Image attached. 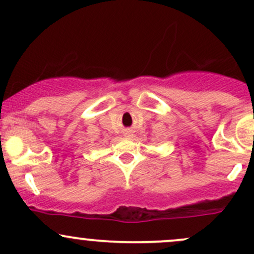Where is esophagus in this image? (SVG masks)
Instances as JSON below:
<instances>
[{"mask_svg": "<svg viewBox=\"0 0 254 254\" xmlns=\"http://www.w3.org/2000/svg\"><path fill=\"white\" fill-rule=\"evenodd\" d=\"M125 135L131 136V135H132V132H131V131H127V132H125Z\"/></svg>", "mask_w": 254, "mask_h": 254, "instance_id": "esophagus-1", "label": "esophagus"}]
</instances>
